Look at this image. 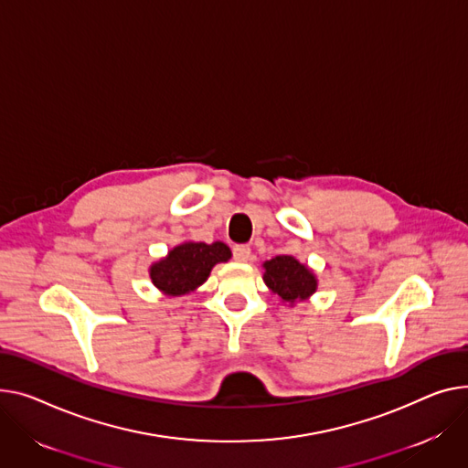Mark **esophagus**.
I'll return each instance as SVG.
<instances>
[{"label": "esophagus", "mask_w": 468, "mask_h": 468, "mask_svg": "<svg viewBox=\"0 0 468 468\" xmlns=\"http://www.w3.org/2000/svg\"><path fill=\"white\" fill-rule=\"evenodd\" d=\"M250 258H252L250 246H246V244H237V246L233 248V260H235V261H239V263H246V261H250Z\"/></svg>", "instance_id": "esophagus-1"}]
</instances>
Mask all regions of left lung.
Returning a JSON list of instances; mask_svg holds the SVG:
<instances>
[{"label":"left lung","mask_w":468,"mask_h":468,"mask_svg":"<svg viewBox=\"0 0 468 468\" xmlns=\"http://www.w3.org/2000/svg\"><path fill=\"white\" fill-rule=\"evenodd\" d=\"M263 282L280 297V303L293 306L306 301L318 290V276L293 256H276L263 263Z\"/></svg>","instance_id":"1"}]
</instances>
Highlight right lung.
Instances as JSON below:
<instances>
[{
    "label": "right lung",
    "instance_id": "right-lung-1",
    "mask_svg": "<svg viewBox=\"0 0 468 468\" xmlns=\"http://www.w3.org/2000/svg\"><path fill=\"white\" fill-rule=\"evenodd\" d=\"M229 246L222 240L210 244L184 240L171 248L165 258L154 261L148 267V276L164 295L180 297L203 286L212 267L229 261Z\"/></svg>",
    "mask_w": 468,
    "mask_h": 468
}]
</instances>
